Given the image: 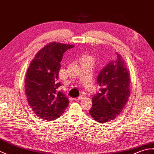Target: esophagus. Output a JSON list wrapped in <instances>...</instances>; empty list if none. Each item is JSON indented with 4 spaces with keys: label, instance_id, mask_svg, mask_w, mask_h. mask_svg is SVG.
<instances>
[{
    "label": "esophagus",
    "instance_id": "obj_1",
    "mask_svg": "<svg viewBox=\"0 0 154 154\" xmlns=\"http://www.w3.org/2000/svg\"><path fill=\"white\" fill-rule=\"evenodd\" d=\"M83 99V96H79V97H78V98H75L74 100H76V101H78V100H82Z\"/></svg>",
    "mask_w": 154,
    "mask_h": 154
}]
</instances>
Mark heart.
<instances>
[{
    "label": "heart",
    "instance_id": "b5f03b06",
    "mask_svg": "<svg viewBox=\"0 0 154 154\" xmlns=\"http://www.w3.org/2000/svg\"><path fill=\"white\" fill-rule=\"evenodd\" d=\"M87 61H93V59L91 56H84L82 57L81 58V62H87Z\"/></svg>",
    "mask_w": 154,
    "mask_h": 154
}]
</instances>
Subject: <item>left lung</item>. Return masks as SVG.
Instances as JSON below:
<instances>
[{
  "mask_svg": "<svg viewBox=\"0 0 154 154\" xmlns=\"http://www.w3.org/2000/svg\"><path fill=\"white\" fill-rule=\"evenodd\" d=\"M115 60L100 71L97 83L100 92L92 97L91 117L98 123L112 121L119 115L130 96V75L122 57L116 53Z\"/></svg>",
  "mask_w": 154,
  "mask_h": 154,
  "instance_id": "obj_1",
  "label": "left lung"
}]
</instances>
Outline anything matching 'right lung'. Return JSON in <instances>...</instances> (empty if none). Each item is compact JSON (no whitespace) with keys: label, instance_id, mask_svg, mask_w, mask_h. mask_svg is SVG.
Listing matches in <instances>:
<instances>
[{"label":"right lung","instance_id":"obj_1","mask_svg":"<svg viewBox=\"0 0 154 154\" xmlns=\"http://www.w3.org/2000/svg\"><path fill=\"white\" fill-rule=\"evenodd\" d=\"M73 45L53 42L40 50L27 71L25 88L29 104L34 113L46 121L62 116L69 105L63 92L57 89L60 62L63 53Z\"/></svg>","mask_w":154,"mask_h":154}]
</instances>
